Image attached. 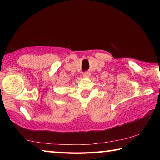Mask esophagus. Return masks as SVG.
<instances>
[{
    "instance_id": "34e87169",
    "label": "esophagus",
    "mask_w": 160,
    "mask_h": 160,
    "mask_svg": "<svg viewBox=\"0 0 160 160\" xmlns=\"http://www.w3.org/2000/svg\"><path fill=\"white\" fill-rule=\"evenodd\" d=\"M90 72H84L83 73V77H85V78H89L90 76Z\"/></svg>"
}]
</instances>
